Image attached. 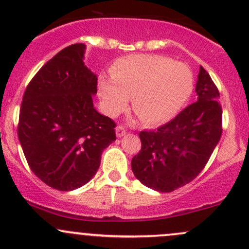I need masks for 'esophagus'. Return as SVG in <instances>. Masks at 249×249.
Returning a JSON list of instances; mask_svg holds the SVG:
<instances>
[{"instance_id": "1", "label": "esophagus", "mask_w": 249, "mask_h": 249, "mask_svg": "<svg viewBox=\"0 0 249 249\" xmlns=\"http://www.w3.org/2000/svg\"><path fill=\"white\" fill-rule=\"evenodd\" d=\"M116 135H117V137H118V138L123 137V136L126 135V130H125L124 127L120 126V125H119V126L116 127Z\"/></svg>"}]
</instances>
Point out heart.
<instances>
[{
  "label": "heart",
  "mask_w": 249,
  "mask_h": 249,
  "mask_svg": "<svg viewBox=\"0 0 249 249\" xmlns=\"http://www.w3.org/2000/svg\"><path fill=\"white\" fill-rule=\"evenodd\" d=\"M111 76L100 75L98 92L104 110L118 116L129 106L146 125L154 126L177 116L194 89V76L188 66L160 55L135 54L118 59Z\"/></svg>",
  "instance_id": "b5f03b06"
}]
</instances>
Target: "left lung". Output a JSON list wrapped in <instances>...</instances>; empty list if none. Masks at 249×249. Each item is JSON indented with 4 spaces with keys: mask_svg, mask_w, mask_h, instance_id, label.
<instances>
[{
    "mask_svg": "<svg viewBox=\"0 0 249 249\" xmlns=\"http://www.w3.org/2000/svg\"><path fill=\"white\" fill-rule=\"evenodd\" d=\"M197 100L157 130L139 133L142 149L131 168L142 184L170 193L203 170L222 133V108L216 86L203 67L196 83Z\"/></svg>",
    "mask_w": 249,
    "mask_h": 249,
    "instance_id": "1",
    "label": "left lung"
}]
</instances>
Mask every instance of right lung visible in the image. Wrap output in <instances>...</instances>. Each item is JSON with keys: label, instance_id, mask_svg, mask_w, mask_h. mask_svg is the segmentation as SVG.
<instances>
[{"label": "right lung", "instance_id": "obj_1", "mask_svg": "<svg viewBox=\"0 0 249 249\" xmlns=\"http://www.w3.org/2000/svg\"><path fill=\"white\" fill-rule=\"evenodd\" d=\"M86 45L60 51L27 86L18 135L32 171L53 189L71 191L91 181L114 124L94 108L97 75L85 65Z\"/></svg>", "mask_w": 249, "mask_h": 249}]
</instances>
